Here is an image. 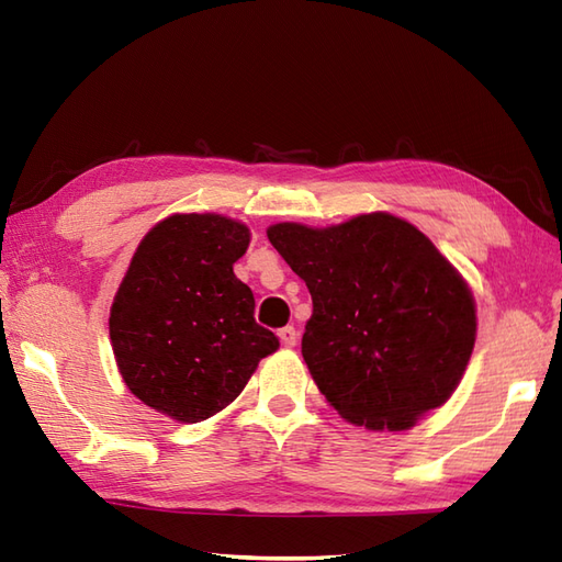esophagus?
Here are the masks:
<instances>
[{"instance_id":"34e87169","label":"esophagus","mask_w":562,"mask_h":562,"mask_svg":"<svg viewBox=\"0 0 562 562\" xmlns=\"http://www.w3.org/2000/svg\"><path fill=\"white\" fill-rule=\"evenodd\" d=\"M280 340H282V345L284 348H294L296 345V328L294 326H284V328H280Z\"/></svg>"}]
</instances>
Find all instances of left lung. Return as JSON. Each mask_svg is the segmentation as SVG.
<instances>
[{"label":"left lung","instance_id":"left-lung-1","mask_svg":"<svg viewBox=\"0 0 562 562\" xmlns=\"http://www.w3.org/2000/svg\"><path fill=\"white\" fill-rule=\"evenodd\" d=\"M268 238L312 292L302 355L345 420L396 432L451 396L475 304L423 232L374 212L328 229L274 224Z\"/></svg>","mask_w":562,"mask_h":562}]
</instances>
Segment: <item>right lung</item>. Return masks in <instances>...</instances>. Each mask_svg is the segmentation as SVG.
<instances>
[{
  "instance_id": "right-lung-1",
  "label": "right lung",
  "mask_w": 562,
  "mask_h": 562,
  "mask_svg": "<svg viewBox=\"0 0 562 562\" xmlns=\"http://www.w3.org/2000/svg\"><path fill=\"white\" fill-rule=\"evenodd\" d=\"M250 234L222 214H173L142 238L111 306V342L127 389L178 423L226 408L280 348L256 324L234 274Z\"/></svg>"
}]
</instances>
